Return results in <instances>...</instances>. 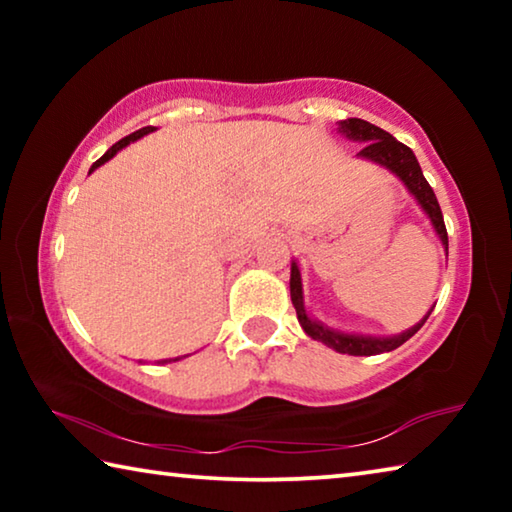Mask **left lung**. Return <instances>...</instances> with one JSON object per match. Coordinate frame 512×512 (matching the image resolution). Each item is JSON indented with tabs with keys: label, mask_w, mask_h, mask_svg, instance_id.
Masks as SVG:
<instances>
[{
	"label": "left lung",
	"mask_w": 512,
	"mask_h": 512,
	"mask_svg": "<svg viewBox=\"0 0 512 512\" xmlns=\"http://www.w3.org/2000/svg\"><path fill=\"white\" fill-rule=\"evenodd\" d=\"M339 131L352 142L366 144L357 153L359 158L379 164V167L388 169L393 176L402 180L404 187L409 189V194L415 198V203H418L422 207V212L429 216L433 230H436V235L440 239V244H443L445 255H447L449 241H447V228H445L443 212H440L438 198H436V194H433V189L427 183V178H424L420 162H418V158H415V153L409 149V146L397 142L391 133L381 131L379 126L370 124V121L357 119V117L339 121ZM289 287H291V302H293V307H296V314H298V323L302 325V329H305L307 336H311L314 341L325 343L327 348H332L336 352L352 354V357H372V354L391 352L395 348H400L402 343L409 341L411 336L418 332L424 323H427V318L433 311V307H431L427 314H424L420 323H415L413 327L406 329V332L395 334V336L348 334V332H341V329L327 327L325 323H320V320L309 316V311L305 307V293H302V275H300L296 259L291 262Z\"/></svg>",
	"instance_id": "8db88e82"
}]
</instances>
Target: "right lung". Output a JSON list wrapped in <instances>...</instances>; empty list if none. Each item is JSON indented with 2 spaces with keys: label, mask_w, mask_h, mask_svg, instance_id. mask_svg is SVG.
Instances as JSON below:
<instances>
[{
  "label": "right lung",
  "mask_w": 512,
  "mask_h": 512,
  "mask_svg": "<svg viewBox=\"0 0 512 512\" xmlns=\"http://www.w3.org/2000/svg\"><path fill=\"white\" fill-rule=\"evenodd\" d=\"M155 131V126H144V128H140V131H135V133H131V135H126L124 137V140H119L117 144H112L110 146V149L106 151V153H103L101 155V158L97 160V162H94L92 164V169H90V173L94 171V169H99L101 167V164H106L110 158H115V155L121 151V149H124V146H128V144H131V142H137V140H140V137H144V135H149V133H153ZM169 361H180V357H176V359H164L162 363H169Z\"/></svg>",
  "instance_id": "obj_1"
}]
</instances>
